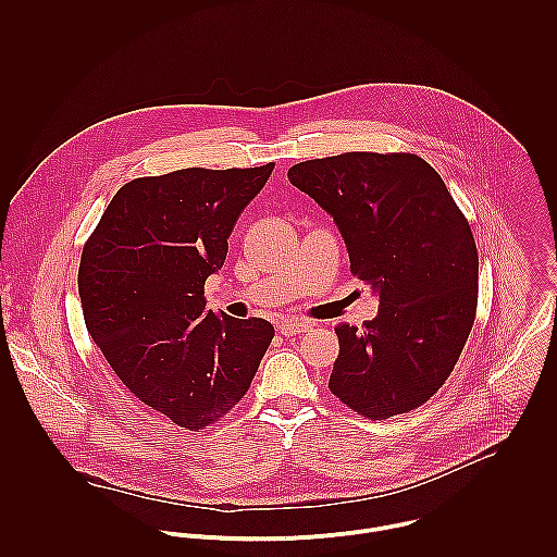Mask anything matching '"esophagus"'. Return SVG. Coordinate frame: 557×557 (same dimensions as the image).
<instances>
[{
    "mask_svg": "<svg viewBox=\"0 0 557 557\" xmlns=\"http://www.w3.org/2000/svg\"><path fill=\"white\" fill-rule=\"evenodd\" d=\"M311 327V321L307 319H285L278 323V332L283 336H296L300 332H307Z\"/></svg>",
    "mask_w": 557,
    "mask_h": 557,
    "instance_id": "esophagus-1",
    "label": "esophagus"
}]
</instances>
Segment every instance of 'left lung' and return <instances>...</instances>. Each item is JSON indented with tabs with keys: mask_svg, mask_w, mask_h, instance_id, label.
Segmentation results:
<instances>
[{
	"mask_svg": "<svg viewBox=\"0 0 557 557\" xmlns=\"http://www.w3.org/2000/svg\"><path fill=\"white\" fill-rule=\"evenodd\" d=\"M289 182L332 214L354 276L380 292L362 327L338 323L327 388L369 420L407 413L450 377L478 307V250L440 173L409 152L298 162Z\"/></svg>",
	"mask_w": 557,
	"mask_h": 557,
	"instance_id": "8db88e82",
	"label": "left lung"
}]
</instances>
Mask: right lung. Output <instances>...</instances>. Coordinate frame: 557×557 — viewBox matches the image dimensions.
Here are the masks:
<instances>
[{"label": "right lung", "instance_id": "add662e5", "mask_svg": "<svg viewBox=\"0 0 557 557\" xmlns=\"http://www.w3.org/2000/svg\"><path fill=\"white\" fill-rule=\"evenodd\" d=\"M272 169L188 166L131 180L83 246L89 336L124 388L182 429L225 418L272 343L270 321L216 318L203 298L242 210Z\"/></svg>", "mask_w": 557, "mask_h": 557}]
</instances>
